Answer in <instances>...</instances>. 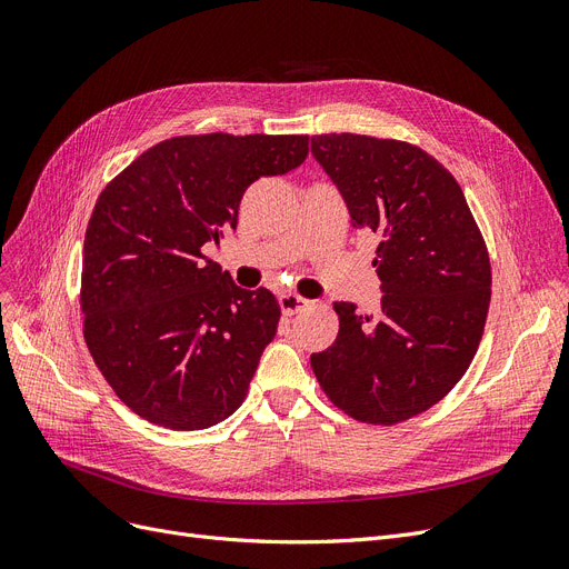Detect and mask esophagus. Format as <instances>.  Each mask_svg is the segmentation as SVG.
I'll return each instance as SVG.
<instances>
[{"instance_id":"1","label":"esophagus","mask_w":569,"mask_h":569,"mask_svg":"<svg viewBox=\"0 0 569 569\" xmlns=\"http://www.w3.org/2000/svg\"><path fill=\"white\" fill-rule=\"evenodd\" d=\"M306 306H310V301L301 299L296 293H280V308L284 315H296L299 310H303Z\"/></svg>"}]
</instances>
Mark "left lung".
I'll return each instance as SVG.
<instances>
[{
    "label": "left lung",
    "instance_id": "left-lung-1",
    "mask_svg": "<svg viewBox=\"0 0 569 569\" xmlns=\"http://www.w3.org/2000/svg\"><path fill=\"white\" fill-rule=\"evenodd\" d=\"M312 157L351 227L380 238L375 315L336 301V342L310 357L338 408L391 426L442 400L466 375L491 303V261L453 176L417 146L361 133L312 137Z\"/></svg>",
    "mask_w": 569,
    "mask_h": 569
}]
</instances>
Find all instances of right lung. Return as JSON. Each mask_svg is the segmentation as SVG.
Listing matches in <instances>:
<instances>
[{
    "label": "right lung",
    "instance_id": "1",
    "mask_svg": "<svg viewBox=\"0 0 569 569\" xmlns=\"http://www.w3.org/2000/svg\"><path fill=\"white\" fill-rule=\"evenodd\" d=\"M308 157V137H176L106 184L83 246L80 308L90 355L150 423L201 430L246 400L280 303L203 254L236 229L246 189Z\"/></svg>",
    "mask_w": 569,
    "mask_h": 569
}]
</instances>
